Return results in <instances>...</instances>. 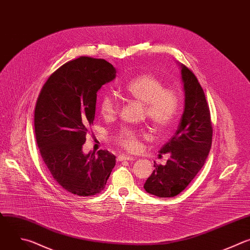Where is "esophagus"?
<instances>
[{"label":"esophagus","instance_id":"obj_1","mask_svg":"<svg viewBox=\"0 0 250 250\" xmlns=\"http://www.w3.org/2000/svg\"><path fill=\"white\" fill-rule=\"evenodd\" d=\"M135 159L130 156H125V155H120L117 157L118 162H123V161H134Z\"/></svg>","mask_w":250,"mask_h":250}]
</instances>
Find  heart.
<instances>
[{
  "instance_id": "heart-1",
  "label": "heart",
  "mask_w": 250,
  "mask_h": 250,
  "mask_svg": "<svg viewBox=\"0 0 250 250\" xmlns=\"http://www.w3.org/2000/svg\"><path fill=\"white\" fill-rule=\"evenodd\" d=\"M126 95L146 104V115L154 128L168 132L176 122L181 109L182 98L178 89L166 87L162 79L152 73H144L131 79L124 87ZM119 102L113 93H104L99 99V109L104 117H113L119 112ZM146 135L130 128L117 135L118 143L129 152H138Z\"/></svg>"
}]
</instances>
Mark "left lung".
Returning a JSON list of instances; mask_svg holds the SVG:
<instances>
[{
	"mask_svg": "<svg viewBox=\"0 0 250 250\" xmlns=\"http://www.w3.org/2000/svg\"><path fill=\"white\" fill-rule=\"evenodd\" d=\"M185 107L179 126L160 149L170 155L166 166L155 164V170L144 188L155 196L174 197L182 192L204 166L212 146L213 127L204 90L193 72L181 65Z\"/></svg>",
	"mask_w": 250,
	"mask_h": 250,
	"instance_id": "left-lung-1",
	"label": "left lung"
}]
</instances>
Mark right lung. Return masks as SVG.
<instances>
[{
  "instance_id": "obj_1",
  "label": "right lung",
  "mask_w": 250,
  "mask_h": 250,
  "mask_svg": "<svg viewBox=\"0 0 250 250\" xmlns=\"http://www.w3.org/2000/svg\"><path fill=\"white\" fill-rule=\"evenodd\" d=\"M116 76L104 59L82 56L48 78L37 98L34 131L40 156L54 180L78 196L102 192L115 166L106 149L83 155L95 114L96 92Z\"/></svg>"
}]
</instances>
